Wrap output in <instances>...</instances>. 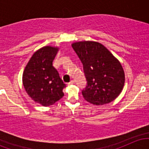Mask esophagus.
<instances>
[{"label": "esophagus", "mask_w": 149, "mask_h": 149, "mask_svg": "<svg viewBox=\"0 0 149 149\" xmlns=\"http://www.w3.org/2000/svg\"><path fill=\"white\" fill-rule=\"evenodd\" d=\"M74 83H75V81H74V80H71V81H70L69 82V83H68V85H73V84H74Z\"/></svg>", "instance_id": "esophagus-1"}]
</instances>
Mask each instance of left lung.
I'll return each instance as SVG.
<instances>
[{
    "mask_svg": "<svg viewBox=\"0 0 149 149\" xmlns=\"http://www.w3.org/2000/svg\"><path fill=\"white\" fill-rule=\"evenodd\" d=\"M72 47L83 66L87 85L82 91L87 102L95 105L110 103L120 94L125 73L120 61L103 45L77 42Z\"/></svg>",
    "mask_w": 149,
    "mask_h": 149,
    "instance_id": "obj_1",
    "label": "left lung"
}]
</instances>
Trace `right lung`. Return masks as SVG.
<instances>
[{
    "instance_id": "1",
    "label": "right lung",
    "mask_w": 149,
    "mask_h": 149,
    "mask_svg": "<svg viewBox=\"0 0 149 149\" xmlns=\"http://www.w3.org/2000/svg\"><path fill=\"white\" fill-rule=\"evenodd\" d=\"M59 48L45 46L33 54L22 76L26 92L35 102L49 107L64 96L66 87L52 61Z\"/></svg>"
}]
</instances>
